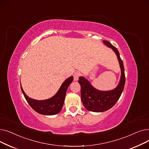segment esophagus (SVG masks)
<instances>
[{
    "mask_svg": "<svg viewBox=\"0 0 149 149\" xmlns=\"http://www.w3.org/2000/svg\"><path fill=\"white\" fill-rule=\"evenodd\" d=\"M80 76V73L79 72H75V74H74V81H77L79 80V78Z\"/></svg>",
    "mask_w": 149,
    "mask_h": 149,
    "instance_id": "34e87169",
    "label": "esophagus"
}]
</instances>
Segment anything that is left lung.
<instances>
[{"label":"left lung","mask_w":149,"mask_h":149,"mask_svg":"<svg viewBox=\"0 0 149 149\" xmlns=\"http://www.w3.org/2000/svg\"><path fill=\"white\" fill-rule=\"evenodd\" d=\"M103 43L111 48L118 58L120 69L121 77L117 86L111 91H100L95 88L84 77H80L79 83L81 86V98L83 104L87 110L94 112H103L112 108L120 98L125 84L124 68L120 53L115 46L107 40Z\"/></svg>","instance_id":"obj_1"}]
</instances>
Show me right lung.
<instances>
[{"instance_id":"1","label":"right lung","mask_w":149,"mask_h":149,"mask_svg":"<svg viewBox=\"0 0 149 149\" xmlns=\"http://www.w3.org/2000/svg\"><path fill=\"white\" fill-rule=\"evenodd\" d=\"M73 80V76L68 78L62 83L56 94L51 98L44 100H37L29 98L23 91L21 84L20 87L22 92L27 102L36 112L42 115H53L58 113L62 109L67 89L70 84L72 82Z\"/></svg>"}]
</instances>
